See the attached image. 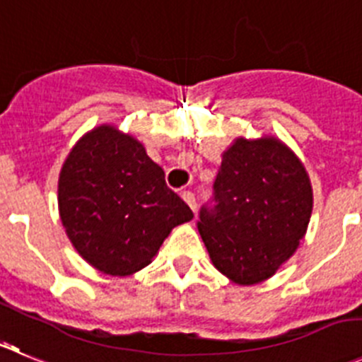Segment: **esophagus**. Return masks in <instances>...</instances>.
<instances>
[{"mask_svg": "<svg viewBox=\"0 0 362 362\" xmlns=\"http://www.w3.org/2000/svg\"><path fill=\"white\" fill-rule=\"evenodd\" d=\"M182 200H184L185 204L191 207V211L197 214V198H194V194H192V192H189V191L182 192Z\"/></svg>", "mask_w": 362, "mask_h": 362, "instance_id": "obj_1", "label": "esophagus"}]
</instances>
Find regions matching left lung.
Listing matches in <instances>:
<instances>
[{
	"mask_svg": "<svg viewBox=\"0 0 362 362\" xmlns=\"http://www.w3.org/2000/svg\"><path fill=\"white\" fill-rule=\"evenodd\" d=\"M214 200L198 223L209 257L230 282L253 286L275 275L305 238L313 185L279 137H235L221 155Z\"/></svg>",
	"mask_w": 362,
	"mask_h": 362,
	"instance_id": "obj_1",
	"label": "left lung"
}]
</instances>
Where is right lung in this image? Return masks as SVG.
<instances>
[{"mask_svg":"<svg viewBox=\"0 0 362 362\" xmlns=\"http://www.w3.org/2000/svg\"><path fill=\"white\" fill-rule=\"evenodd\" d=\"M59 214L80 257L114 276L150 264L171 230L192 219L144 144L110 123L83 134L67 153Z\"/></svg>","mask_w":362,"mask_h":362,"instance_id":"right-lung-1","label":"right lung"}]
</instances>
